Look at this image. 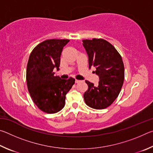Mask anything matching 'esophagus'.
Here are the masks:
<instances>
[{"instance_id": "obj_1", "label": "esophagus", "mask_w": 153, "mask_h": 153, "mask_svg": "<svg viewBox=\"0 0 153 153\" xmlns=\"http://www.w3.org/2000/svg\"><path fill=\"white\" fill-rule=\"evenodd\" d=\"M76 83H79V82H82V80H78V79H76Z\"/></svg>"}]
</instances>
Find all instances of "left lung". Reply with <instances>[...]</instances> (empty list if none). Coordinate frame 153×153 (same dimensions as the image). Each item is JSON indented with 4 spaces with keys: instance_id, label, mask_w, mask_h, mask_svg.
<instances>
[{
    "instance_id": "8db88e82",
    "label": "left lung",
    "mask_w": 153,
    "mask_h": 153,
    "mask_svg": "<svg viewBox=\"0 0 153 153\" xmlns=\"http://www.w3.org/2000/svg\"><path fill=\"white\" fill-rule=\"evenodd\" d=\"M83 46L88 56L89 67H94L99 77L98 86L88 81V89L84 94L86 104L95 109H103L112 104L122 88L124 65L115 48L104 39L83 40Z\"/></svg>"
}]
</instances>
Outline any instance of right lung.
<instances>
[{"label":"right lung","mask_w":153,"mask_h":153,"mask_svg":"<svg viewBox=\"0 0 153 153\" xmlns=\"http://www.w3.org/2000/svg\"><path fill=\"white\" fill-rule=\"evenodd\" d=\"M69 40L51 39L33 49L27 62L26 80L28 91L38 108L46 113H55L64 107L65 95L75 79L55 76L54 69L59 70L63 48Z\"/></svg>","instance_id":"add662e5"}]
</instances>
